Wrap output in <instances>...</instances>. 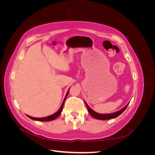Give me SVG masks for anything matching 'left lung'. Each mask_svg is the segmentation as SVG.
Instances as JSON below:
<instances>
[{"label":"left lung","instance_id":"8db88e82","mask_svg":"<svg viewBox=\"0 0 155 155\" xmlns=\"http://www.w3.org/2000/svg\"><path fill=\"white\" fill-rule=\"evenodd\" d=\"M85 105L87 106V108L88 109V111L90 114L93 117V118H94L96 119L97 120H110L112 118H116V117H118V116H120L122 112L126 109V108L127 107L129 103H128L127 104L124 108L122 109H120L118 111H116L115 112H113V113H110V114H100V113H97V112H95L94 110H93L88 105V104L85 101Z\"/></svg>","mask_w":155,"mask_h":155}]
</instances>
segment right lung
<instances>
[{
    "label": "right lung",
    "instance_id": "1",
    "mask_svg": "<svg viewBox=\"0 0 155 155\" xmlns=\"http://www.w3.org/2000/svg\"><path fill=\"white\" fill-rule=\"evenodd\" d=\"M69 90H70V88L68 89V92H67V94H66V96H65V97H64V100H63V104H62L61 106L60 107L59 109L57 112H55L54 114H51V115H50V116H48L44 117V118H35V117H31V116H28V115H26V116H27L28 117V118H30V119H31V120H36V121H49L54 120H55V118H57L60 115V114L61 113L62 110H63V105H64V101H65V100H66V98H67V96H68V94Z\"/></svg>",
    "mask_w": 155,
    "mask_h": 155
}]
</instances>
